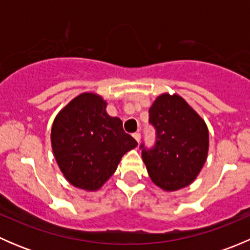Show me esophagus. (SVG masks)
<instances>
[{"mask_svg":"<svg viewBox=\"0 0 250 250\" xmlns=\"http://www.w3.org/2000/svg\"><path fill=\"white\" fill-rule=\"evenodd\" d=\"M133 138H134V139L137 140L138 143H139L140 139H141V135H140V133H134V134H133Z\"/></svg>","mask_w":250,"mask_h":250,"instance_id":"1","label":"esophagus"}]
</instances>
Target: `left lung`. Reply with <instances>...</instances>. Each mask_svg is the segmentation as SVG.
Here are the masks:
<instances>
[{
    "mask_svg": "<svg viewBox=\"0 0 250 250\" xmlns=\"http://www.w3.org/2000/svg\"><path fill=\"white\" fill-rule=\"evenodd\" d=\"M156 129L151 148L141 144V156L151 180L165 191L190 185L202 169L209 147L206 122L180 95L161 94L148 110Z\"/></svg>",
    "mask_w": 250,
    "mask_h": 250,
    "instance_id": "left-lung-1",
    "label": "left lung"
}]
</instances>
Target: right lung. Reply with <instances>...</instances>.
Listing matches in <instances>:
<instances>
[{"instance_id": "right-lung-1", "label": "right lung", "mask_w": 250, "mask_h": 250, "mask_svg": "<svg viewBox=\"0 0 250 250\" xmlns=\"http://www.w3.org/2000/svg\"><path fill=\"white\" fill-rule=\"evenodd\" d=\"M50 140L66 180L87 191L99 190L122 156L138 145L123 130L122 121L107 115L106 102L94 93H82L58 113Z\"/></svg>"}]
</instances>
